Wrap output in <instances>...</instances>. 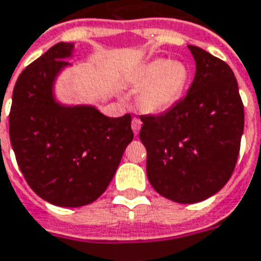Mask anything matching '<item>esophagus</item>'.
<instances>
[{
    "mask_svg": "<svg viewBox=\"0 0 261 261\" xmlns=\"http://www.w3.org/2000/svg\"><path fill=\"white\" fill-rule=\"evenodd\" d=\"M141 124H143V123H141L140 118H133V121H131V128H133L136 136H138V133L141 130Z\"/></svg>",
    "mask_w": 261,
    "mask_h": 261,
    "instance_id": "obj_1",
    "label": "esophagus"
}]
</instances>
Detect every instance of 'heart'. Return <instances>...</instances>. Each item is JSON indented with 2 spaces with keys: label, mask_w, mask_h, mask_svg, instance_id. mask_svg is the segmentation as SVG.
<instances>
[{
  "label": "heart",
  "mask_w": 261,
  "mask_h": 261,
  "mask_svg": "<svg viewBox=\"0 0 261 261\" xmlns=\"http://www.w3.org/2000/svg\"><path fill=\"white\" fill-rule=\"evenodd\" d=\"M189 77V69L181 61L155 58L143 63L131 77V85L138 90V109L147 114L169 112L182 99Z\"/></svg>",
  "instance_id": "obj_1"
}]
</instances>
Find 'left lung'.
<instances>
[{
    "label": "left lung",
    "mask_w": 261,
    "mask_h": 261,
    "mask_svg": "<svg viewBox=\"0 0 261 261\" xmlns=\"http://www.w3.org/2000/svg\"><path fill=\"white\" fill-rule=\"evenodd\" d=\"M196 73L184 99L160 116H141L147 176L156 192L196 203L219 192L238 161L245 128L238 80L227 63L188 45Z\"/></svg>",
    "instance_id": "8db88e82"
}]
</instances>
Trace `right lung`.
Wrapping results in <instances>:
<instances>
[{
	"label": "right lung",
	"mask_w": 261,
	"mask_h": 261,
	"mask_svg": "<svg viewBox=\"0 0 261 261\" xmlns=\"http://www.w3.org/2000/svg\"><path fill=\"white\" fill-rule=\"evenodd\" d=\"M74 43L59 42L16 80L10 138L32 191L52 205L79 207L105 192L133 141L131 116L107 117L92 105H65L55 85L72 66Z\"/></svg>",
	"instance_id": "obj_1"
}]
</instances>
